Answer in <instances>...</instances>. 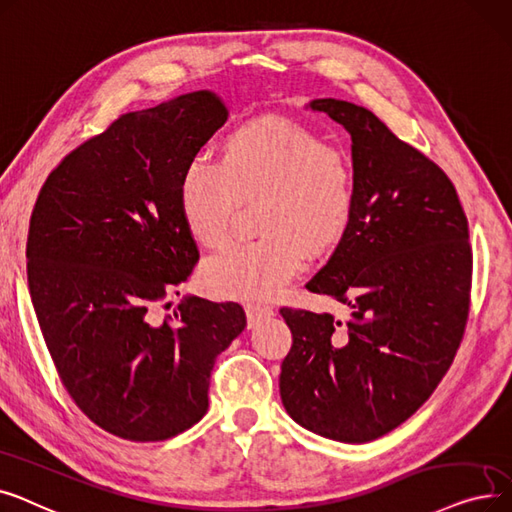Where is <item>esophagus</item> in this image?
Instances as JSON below:
<instances>
[{"mask_svg": "<svg viewBox=\"0 0 512 512\" xmlns=\"http://www.w3.org/2000/svg\"><path fill=\"white\" fill-rule=\"evenodd\" d=\"M246 314H248L250 325H254L256 321L266 319V316H273L275 310L273 306H266V304H246Z\"/></svg>", "mask_w": 512, "mask_h": 512, "instance_id": "esophagus-1", "label": "esophagus"}]
</instances>
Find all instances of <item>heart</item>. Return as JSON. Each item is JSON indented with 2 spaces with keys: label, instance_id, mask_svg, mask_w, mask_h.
Instances as JSON below:
<instances>
[{
  "label": "heart",
  "instance_id": "obj_1",
  "mask_svg": "<svg viewBox=\"0 0 512 512\" xmlns=\"http://www.w3.org/2000/svg\"><path fill=\"white\" fill-rule=\"evenodd\" d=\"M256 200L262 235L202 266V287L214 298H273L302 269L306 252L333 250L356 208L354 162L312 129L266 116L231 129L216 160L196 158L183 170L179 208L202 248H221L239 204Z\"/></svg>",
  "mask_w": 512,
  "mask_h": 512
}]
</instances>
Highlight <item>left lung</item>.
<instances>
[{"instance_id":"1","label":"left lung","mask_w":512,"mask_h":512,"mask_svg":"<svg viewBox=\"0 0 512 512\" xmlns=\"http://www.w3.org/2000/svg\"><path fill=\"white\" fill-rule=\"evenodd\" d=\"M310 108L352 137L356 208L306 287L350 312L281 308L294 342L279 392L302 427L364 444L415 415L450 369L471 306L469 223L444 170L371 110L331 97Z\"/></svg>"}]
</instances>
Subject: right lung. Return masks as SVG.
<instances>
[{
	"mask_svg": "<svg viewBox=\"0 0 512 512\" xmlns=\"http://www.w3.org/2000/svg\"><path fill=\"white\" fill-rule=\"evenodd\" d=\"M227 108L196 91L120 114L45 179L27 239L31 300L62 385L97 427L162 442L208 410L216 356L246 327L237 302L185 298L200 252L179 183Z\"/></svg>",
	"mask_w": 512,
	"mask_h": 512,
	"instance_id": "1",
	"label": "right lung"
}]
</instances>
